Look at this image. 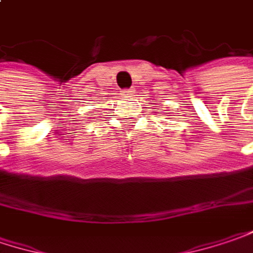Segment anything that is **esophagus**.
<instances>
[{
  "mask_svg": "<svg viewBox=\"0 0 253 253\" xmlns=\"http://www.w3.org/2000/svg\"><path fill=\"white\" fill-rule=\"evenodd\" d=\"M122 93L125 94V96H128V94H133V93H134V90H133V89H126V90H123Z\"/></svg>",
  "mask_w": 253,
  "mask_h": 253,
  "instance_id": "esophagus-1",
  "label": "esophagus"
}]
</instances>
